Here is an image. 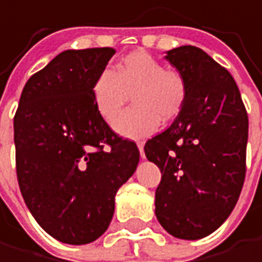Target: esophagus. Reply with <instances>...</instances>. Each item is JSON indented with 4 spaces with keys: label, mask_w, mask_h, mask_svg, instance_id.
Wrapping results in <instances>:
<instances>
[{
    "label": "esophagus",
    "mask_w": 262,
    "mask_h": 262,
    "mask_svg": "<svg viewBox=\"0 0 262 262\" xmlns=\"http://www.w3.org/2000/svg\"><path fill=\"white\" fill-rule=\"evenodd\" d=\"M143 145H145V142H143V140H137V146H139V151H140V156H142V157L145 156V151H143Z\"/></svg>",
    "instance_id": "obj_1"
}]
</instances>
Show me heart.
I'll list each match as a JSON object with an SVG mask.
<instances>
[{
	"label": "heart",
	"instance_id": "obj_1",
	"mask_svg": "<svg viewBox=\"0 0 262 262\" xmlns=\"http://www.w3.org/2000/svg\"><path fill=\"white\" fill-rule=\"evenodd\" d=\"M134 106L125 111L114 128L128 137H143L157 129L160 120L176 119L188 97L187 77L174 68H163L162 61L145 51L122 57L113 71H103L92 84L95 110L106 122H113L128 97Z\"/></svg>",
	"mask_w": 262,
	"mask_h": 262
}]
</instances>
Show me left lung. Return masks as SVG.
Instances as JSON below:
<instances>
[{"mask_svg": "<svg viewBox=\"0 0 262 262\" xmlns=\"http://www.w3.org/2000/svg\"><path fill=\"white\" fill-rule=\"evenodd\" d=\"M188 81L176 120L145 143L160 168L156 216L181 239H199L228 217L246 179L249 117L232 74L194 46L167 52Z\"/></svg>", "mask_w": 262, "mask_h": 262, "instance_id": "8db88e82", "label": "left lung"}]
</instances>
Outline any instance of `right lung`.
<instances>
[{
    "label": "right lung",
    "mask_w": 262,
    "mask_h": 262,
    "mask_svg": "<svg viewBox=\"0 0 262 262\" xmlns=\"http://www.w3.org/2000/svg\"><path fill=\"white\" fill-rule=\"evenodd\" d=\"M113 48L64 51L35 72L13 117L16 178L35 221L55 239L88 244L114 214L117 190L139 163L136 142L114 133L92 100Z\"/></svg>",
    "instance_id": "right-lung-1"
}]
</instances>
